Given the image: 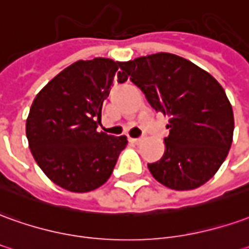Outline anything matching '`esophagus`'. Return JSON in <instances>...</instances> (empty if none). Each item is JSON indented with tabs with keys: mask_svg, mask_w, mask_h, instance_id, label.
<instances>
[{
	"mask_svg": "<svg viewBox=\"0 0 249 249\" xmlns=\"http://www.w3.org/2000/svg\"><path fill=\"white\" fill-rule=\"evenodd\" d=\"M129 142H133V144H140V142H142V137H137V139H132V137H130Z\"/></svg>",
	"mask_w": 249,
	"mask_h": 249,
	"instance_id": "34e87169",
	"label": "esophagus"
}]
</instances>
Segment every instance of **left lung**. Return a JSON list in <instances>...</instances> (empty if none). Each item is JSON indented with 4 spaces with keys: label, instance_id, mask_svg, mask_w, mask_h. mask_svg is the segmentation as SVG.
Here are the masks:
<instances>
[{
    "label": "left lung",
    "instance_id": "8db88e82",
    "mask_svg": "<svg viewBox=\"0 0 249 249\" xmlns=\"http://www.w3.org/2000/svg\"><path fill=\"white\" fill-rule=\"evenodd\" d=\"M120 69L156 112L170 116L164 154L148 164L152 177L173 190L206 183L233 139V110L221 85L190 60L168 52L121 62Z\"/></svg>",
    "mask_w": 249,
    "mask_h": 249
}]
</instances>
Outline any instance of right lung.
I'll return each mask as SVG.
<instances>
[{
	"instance_id": "add662e5",
	"label": "right lung",
	"mask_w": 249,
	"mask_h": 249,
	"mask_svg": "<svg viewBox=\"0 0 249 249\" xmlns=\"http://www.w3.org/2000/svg\"><path fill=\"white\" fill-rule=\"evenodd\" d=\"M121 62L78 60L39 91L27 119L35 160L55 185L72 193L95 190L107 182L126 147V136L98 132L104 101L113 82H125Z\"/></svg>"
}]
</instances>
